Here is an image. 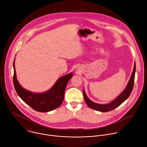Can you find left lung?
<instances>
[{
    "label": "left lung",
    "mask_w": 147,
    "mask_h": 147,
    "mask_svg": "<svg viewBox=\"0 0 147 147\" xmlns=\"http://www.w3.org/2000/svg\"><path fill=\"white\" fill-rule=\"evenodd\" d=\"M136 71V64L134 63V69L130 77L129 80L127 85L126 89L119 95L114 100L107 104H98L92 101L86 95L84 90H83V96H84L85 101L90 108L99 111L101 112H107L114 110L121 104H122L125 100H126L131 94L132 90L134 88V79H135V74Z\"/></svg>",
    "instance_id": "8db88e82"
}]
</instances>
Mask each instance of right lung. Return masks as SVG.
Here are the masks:
<instances>
[{"instance_id": "1", "label": "right lung", "mask_w": 147, "mask_h": 147, "mask_svg": "<svg viewBox=\"0 0 147 147\" xmlns=\"http://www.w3.org/2000/svg\"><path fill=\"white\" fill-rule=\"evenodd\" d=\"M13 85L19 95L27 105L40 112H49L58 108L63 102L66 85L73 74L69 73L61 77L49 90L42 93L30 92L24 89L19 84L16 74L15 60L13 61Z\"/></svg>"}]
</instances>
